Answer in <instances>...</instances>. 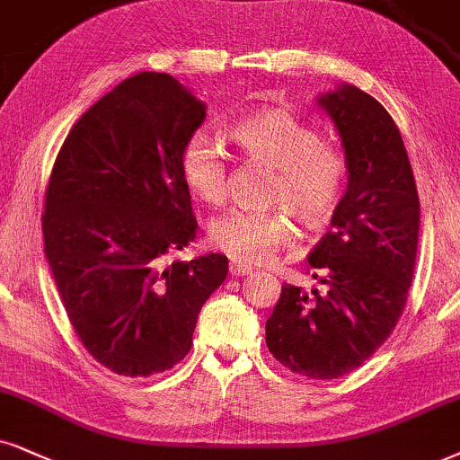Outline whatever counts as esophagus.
I'll list each match as a JSON object with an SVG mask.
<instances>
[{
  "label": "esophagus",
  "instance_id": "1",
  "mask_svg": "<svg viewBox=\"0 0 460 460\" xmlns=\"http://www.w3.org/2000/svg\"><path fill=\"white\" fill-rule=\"evenodd\" d=\"M229 271L231 276H248V273H252V267L248 263H242V261H231Z\"/></svg>",
  "mask_w": 460,
  "mask_h": 460
}]
</instances>
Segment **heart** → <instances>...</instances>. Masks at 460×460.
Segmentation results:
<instances>
[{
	"mask_svg": "<svg viewBox=\"0 0 460 460\" xmlns=\"http://www.w3.org/2000/svg\"><path fill=\"white\" fill-rule=\"evenodd\" d=\"M231 139L250 161L276 167L267 201L276 208H234L212 220L210 242L242 263H265L295 237L293 218L307 231L331 223L346 190L348 163L335 144L288 108L271 106L231 123ZM180 173L201 201L223 203L229 193V156L210 133L195 131L180 150ZM283 208H280L279 206Z\"/></svg>",
	"mask_w": 460,
	"mask_h": 460,
	"instance_id": "1",
	"label": "heart"
}]
</instances>
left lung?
<instances>
[{
	"label": "left lung",
	"instance_id": "1",
	"mask_svg": "<svg viewBox=\"0 0 460 460\" xmlns=\"http://www.w3.org/2000/svg\"><path fill=\"white\" fill-rule=\"evenodd\" d=\"M318 103L344 144L348 189L307 257L321 287L282 284L265 341L295 374L333 380L360 367L397 327L414 278L420 201L403 139L380 102L344 84Z\"/></svg>",
	"mask_w": 460,
	"mask_h": 460
}]
</instances>
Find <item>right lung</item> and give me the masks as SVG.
<instances>
[{"instance_id": "right-lung-1", "label": "right lung", "mask_w": 460, "mask_h": 460, "mask_svg": "<svg viewBox=\"0 0 460 460\" xmlns=\"http://www.w3.org/2000/svg\"><path fill=\"white\" fill-rule=\"evenodd\" d=\"M206 106L170 74L142 72L75 120L44 195V250L61 304L97 363L127 377L172 369L193 346L225 254L165 257L195 237L180 150Z\"/></svg>"}]
</instances>
